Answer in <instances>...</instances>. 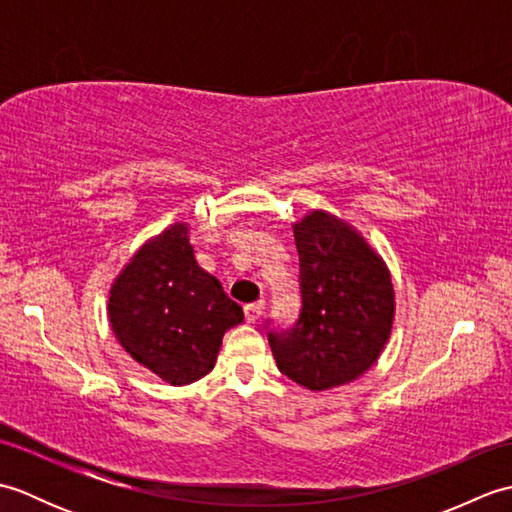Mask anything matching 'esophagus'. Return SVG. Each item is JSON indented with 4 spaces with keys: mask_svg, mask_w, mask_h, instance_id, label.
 <instances>
[{
    "mask_svg": "<svg viewBox=\"0 0 512 512\" xmlns=\"http://www.w3.org/2000/svg\"><path fill=\"white\" fill-rule=\"evenodd\" d=\"M262 310H264V301H257V303H248L244 308V317L248 323H257L259 317H262Z\"/></svg>",
    "mask_w": 512,
    "mask_h": 512,
    "instance_id": "esophagus-1",
    "label": "esophagus"
}]
</instances>
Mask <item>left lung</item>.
I'll list each match as a JSON object with an SVG mask.
<instances>
[{"mask_svg": "<svg viewBox=\"0 0 512 512\" xmlns=\"http://www.w3.org/2000/svg\"><path fill=\"white\" fill-rule=\"evenodd\" d=\"M299 253L301 314L286 334H268L281 374L310 391L352 383L391 336V273L363 233L343 217L310 209L292 222Z\"/></svg>", "mask_w": 512, "mask_h": 512, "instance_id": "1", "label": "left lung"}]
</instances>
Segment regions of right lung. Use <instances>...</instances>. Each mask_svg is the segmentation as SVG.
<instances>
[{"mask_svg":"<svg viewBox=\"0 0 512 512\" xmlns=\"http://www.w3.org/2000/svg\"><path fill=\"white\" fill-rule=\"evenodd\" d=\"M116 341L169 385H189L215 367L224 332L244 321L220 281L195 262L189 224L149 237L107 295Z\"/></svg>","mask_w":512,"mask_h":512,"instance_id":"obj_1","label":"right lung"}]
</instances>
